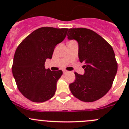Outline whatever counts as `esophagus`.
I'll list each match as a JSON object with an SVG mask.
<instances>
[{
  "label": "esophagus",
  "instance_id": "esophagus-1",
  "mask_svg": "<svg viewBox=\"0 0 129 129\" xmlns=\"http://www.w3.org/2000/svg\"><path fill=\"white\" fill-rule=\"evenodd\" d=\"M67 72H68V71H67V70H63V74H67Z\"/></svg>",
  "mask_w": 129,
  "mask_h": 129
}]
</instances>
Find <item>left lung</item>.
I'll list each match as a JSON object with an SVG mask.
<instances>
[{
    "label": "left lung",
    "mask_w": 129,
    "mask_h": 129,
    "mask_svg": "<svg viewBox=\"0 0 129 129\" xmlns=\"http://www.w3.org/2000/svg\"><path fill=\"white\" fill-rule=\"evenodd\" d=\"M68 39L77 41L79 58L83 62L84 74L75 73L76 79L69 85L75 97L81 101L94 102L111 88L118 65L111 46L100 35L85 28L68 29Z\"/></svg>",
    "instance_id": "obj_1"
}]
</instances>
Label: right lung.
Masks as SVG:
<instances>
[{
    "mask_svg": "<svg viewBox=\"0 0 129 129\" xmlns=\"http://www.w3.org/2000/svg\"><path fill=\"white\" fill-rule=\"evenodd\" d=\"M68 29L41 27L25 38L16 48L12 72L19 91L35 102L53 97L61 70L45 69L47 59H52L55 47L64 40Z\"/></svg>",
    "mask_w": 129,
    "mask_h": 129,
    "instance_id": "right-lung-1",
    "label": "right lung"
}]
</instances>
